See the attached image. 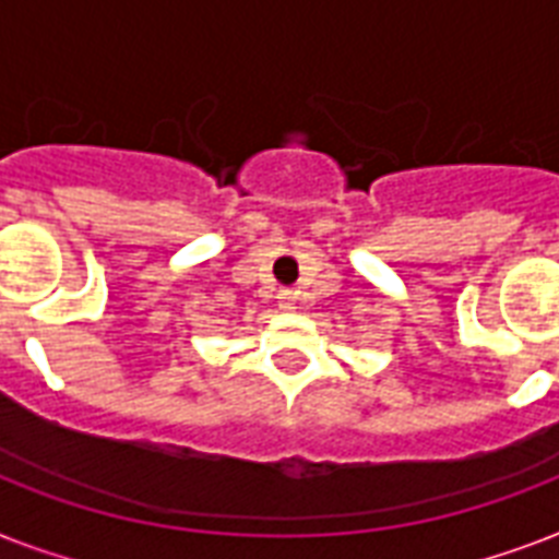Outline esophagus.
Listing matches in <instances>:
<instances>
[{
    "mask_svg": "<svg viewBox=\"0 0 559 559\" xmlns=\"http://www.w3.org/2000/svg\"><path fill=\"white\" fill-rule=\"evenodd\" d=\"M278 301H281V307H284V310H296L298 296H296V293H293V289H281Z\"/></svg>",
    "mask_w": 559,
    "mask_h": 559,
    "instance_id": "34e87169",
    "label": "esophagus"
}]
</instances>
